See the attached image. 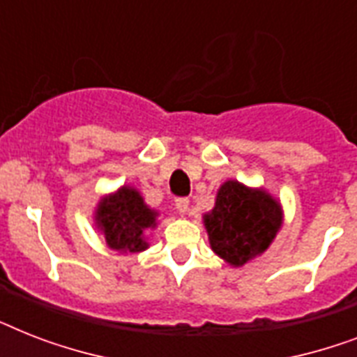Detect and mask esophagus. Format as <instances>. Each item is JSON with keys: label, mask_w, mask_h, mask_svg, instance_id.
I'll use <instances>...</instances> for the list:
<instances>
[{"label": "esophagus", "mask_w": 357, "mask_h": 357, "mask_svg": "<svg viewBox=\"0 0 357 357\" xmlns=\"http://www.w3.org/2000/svg\"><path fill=\"white\" fill-rule=\"evenodd\" d=\"M174 206H176V211H178L179 215H185V213L189 211V198H178Z\"/></svg>", "instance_id": "1"}]
</instances>
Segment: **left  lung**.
I'll use <instances>...</instances> for the list:
<instances>
[{"label":"left lung","mask_w":357,"mask_h":357,"mask_svg":"<svg viewBox=\"0 0 357 357\" xmlns=\"http://www.w3.org/2000/svg\"><path fill=\"white\" fill-rule=\"evenodd\" d=\"M282 222V206L274 196L235 179L220 185L215 207L204 215L213 252L231 266H243L263 254Z\"/></svg>","instance_id":"left-lung-1"}]
</instances>
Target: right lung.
<instances>
[{
    "instance_id": "1",
    "label": "right lung",
    "mask_w": 357,
    "mask_h": 357,
    "mask_svg": "<svg viewBox=\"0 0 357 357\" xmlns=\"http://www.w3.org/2000/svg\"><path fill=\"white\" fill-rule=\"evenodd\" d=\"M157 215L146 206L139 190L123 185L100 200L94 220L109 248L119 250L120 254H137L150 246L144 234L146 229L155 228Z\"/></svg>"
}]
</instances>
